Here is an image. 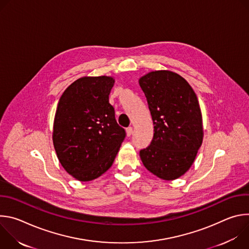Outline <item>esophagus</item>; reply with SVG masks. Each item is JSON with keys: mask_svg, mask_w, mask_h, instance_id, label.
<instances>
[{"mask_svg": "<svg viewBox=\"0 0 249 249\" xmlns=\"http://www.w3.org/2000/svg\"><path fill=\"white\" fill-rule=\"evenodd\" d=\"M132 133H133V128H132V127H128V128L126 129V134H127V136L130 137V136L132 135Z\"/></svg>", "mask_w": 249, "mask_h": 249, "instance_id": "34e87169", "label": "esophagus"}]
</instances>
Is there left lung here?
<instances>
[{
	"mask_svg": "<svg viewBox=\"0 0 249 249\" xmlns=\"http://www.w3.org/2000/svg\"><path fill=\"white\" fill-rule=\"evenodd\" d=\"M154 122L151 145L140 151L145 167L163 180H174L192 165L203 142L196 93L171 71H153L139 79Z\"/></svg>",
	"mask_w": 249,
	"mask_h": 249,
	"instance_id": "left-lung-1",
	"label": "left lung"
}]
</instances>
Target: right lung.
<instances>
[{
    "label": "right lung",
    "instance_id": "right-lung-1",
    "mask_svg": "<svg viewBox=\"0 0 249 249\" xmlns=\"http://www.w3.org/2000/svg\"><path fill=\"white\" fill-rule=\"evenodd\" d=\"M112 77H83L59 99L53 145L64 169L80 181H90L112 165L125 139L115 119L109 93Z\"/></svg>",
    "mask_w": 249,
    "mask_h": 249
}]
</instances>
